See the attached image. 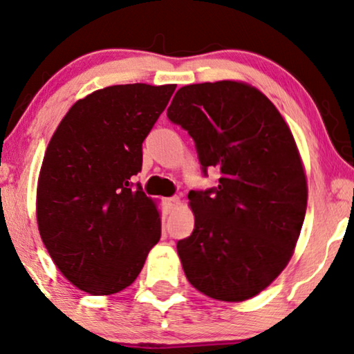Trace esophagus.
I'll return each instance as SVG.
<instances>
[{
    "label": "esophagus",
    "mask_w": 354,
    "mask_h": 354,
    "mask_svg": "<svg viewBox=\"0 0 354 354\" xmlns=\"http://www.w3.org/2000/svg\"><path fill=\"white\" fill-rule=\"evenodd\" d=\"M165 205H167V208L168 209H175L178 205H179V197H176V195H173V197H168V198H165Z\"/></svg>",
    "instance_id": "34e87169"
}]
</instances>
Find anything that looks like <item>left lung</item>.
<instances>
[{
	"label": "left lung",
	"mask_w": 354,
	"mask_h": 354,
	"mask_svg": "<svg viewBox=\"0 0 354 354\" xmlns=\"http://www.w3.org/2000/svg\"><path fill=\"white\" fill-rule=\"evenodd\" d=\"M167 118L195 143L203 176L191 191V236L176 245L189 283L208 297L241 302L263 291L292 256L307 209V179L289 127L243 82L181 87Z\"/></svg>",
	"instance_id": "1"
}]
</instances>
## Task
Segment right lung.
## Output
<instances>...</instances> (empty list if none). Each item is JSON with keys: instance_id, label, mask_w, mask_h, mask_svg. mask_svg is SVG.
I'll list each match as a JSON object with an SVG mask.
<instances>
[{"instance_id": "obj_1", "label": "right lung", "mask_w": 354, "mask_h": 354, "mask_svg": "<svg viewBox=\"0 0 354 354\" xmlns=\"http://www.w3.org/2000/svg\"><path fill=\"white\" fill-rule=\"evenodd\" d=\"M175 84L111 86L79 100L57 127L38 181V227L59 270L81 291L130 286L160 239L159 211L131 178Z\"/></svg>"}]
</instances>
